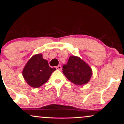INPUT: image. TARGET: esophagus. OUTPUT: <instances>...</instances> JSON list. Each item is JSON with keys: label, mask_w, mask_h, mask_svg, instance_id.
Masks as SVG:
<instances>
[{"label": "esophagus", "mask_w": 124, "mask_h": 124, "mask_svg": "<svg viewBox=\"0 0 124 124\" xmlns=\"http://www.w3.org/2000/svg\"><path fill=\"white\" fill-rule=\"evenodd\" d=\"M56 69H57V70H61V69H62V66H61V65H58V66H56Z\"/></svg>", "instance_id": "obj_1"}]
</instances>
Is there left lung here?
<instances>
[{
  "instance_id": "1",
  "label": "left lung",
  "mask_w": 124,
  "mask_h": 124,
  "mask_svg": "<svg viewBox=\"0 0 124 124\" xmlns=\"http://www.w3.org/2000/svg\"><path fill=\"white\" fill-rule=\"evenodd\" d=\"M62 72L67 79L76 85L87 83L92 76V68L78 56H70Z\"/></svg>"
}]
</instances>
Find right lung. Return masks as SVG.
Here are the masks:
<instances>
[{"mask_svg":"<svg viewBox=\"0 0 124 124\" xmlns=\"http://www.w3.org/2000/svg\"><path fill=\"white\" fill-rule=\"evenodd\" d=\"M56 69L51 68L41 54L33 55L23 70V76L28 85L37 88L46 83Z\"/></svg>","mask_w":124,"mask_h":124,"instance_id":"add662e5","label":"right lung"}]
</instances>
